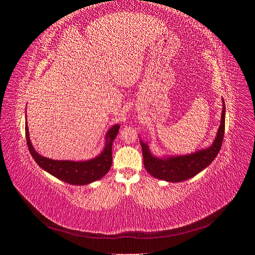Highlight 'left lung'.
<instances>
[{
  "mask_svg": "<svg viewBox=\"0 0 255 255\" xmlns=\"http://www.w3.org/2000/svg\"><path fill=\"white\" fill-rule=\"evenodd\" d=\"M226 106L223 101L221 123L213 144L205 150H200L194 154L185 156H175L167 158H158L153 156L149 151L148 144L140 140L143 165L151 175L157 179L167 182H182L195 176L204 168L210 165L217 156L221 149L223 136H225V123H226Z\"/></svg>",
  "mask_w": 255,
  "mask_h": 255,
  "instance_id": "8db88e82",
  "label": "left lung"
}]
</instances>
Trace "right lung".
<instances>
[{"instance_id": "right-lung-1", "label": "right lung", "mask_w": 255, "mask_h": 255, "mask_svg": "<svg viewBox=\"0 0 255 255\" xmlns=\"http://www.w3.org/2000/svg\"><path fill=\"white\" fill-rule=\"evenodd\" d=\"M119 125L114 126L106 135V145L104 151L94 159L87 161L54 160L38 154L29 140L27 123L25 122V137L30 155L43 170L48 171L60 181L72 185H86L98 181L110 171L113 163L112 144L118 134Z\"/></svg>"}]
</instances>
